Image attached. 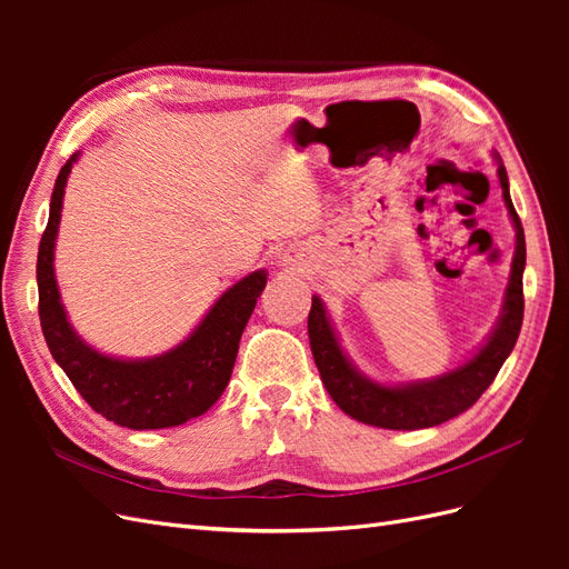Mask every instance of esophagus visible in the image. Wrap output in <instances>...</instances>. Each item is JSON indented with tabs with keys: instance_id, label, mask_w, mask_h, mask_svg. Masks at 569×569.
<instances>
[{
	"instance_id": "1",
	"label": "esophagus",
	"mask_w": 569,
	"mask_h": 569,
	"mask_svg": "<svg viewBox=\"0 0 569 569\" xmlns=\"http://www.w3.org/2000/svg\"><path fill=\"white\" fill-rule=\"evenodd\" d=\"M282 266L289 270H303L306 266V253L299 249H287L282 253Z\"/></svg>"
}]
</instances>
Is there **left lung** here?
<instances>
[{
  "mask_svg": "<svg viewBox=\"0 0 569 569\" xmlns=\"http://www.w3.org/2000/svg\"><path fill=\"white\" fill-rule=\"evenodd\" d=\"M493 159L498 166L496 173L503 189L506 209L515 228V256L501 318H498L487 341L462 366L432 377V380L401 385L375 382L351 363L347 351L341 349L332 320L325 311V303L320 301V297H313L311 313H308V339H311V351L320 380L327 393L332 396V401L353 420L382 429H425L441 425L468 410L489 389L493 377L515 349L525 316L522 272L527 249L522 222L518 213H515L510 199L506 166L498 153H493Z\"/></svg>",
  "mask_w": 569,
  "mask_h": 569,
  "instance_id": "8db88e82",
  "label": "left lung"
}]
</instances>
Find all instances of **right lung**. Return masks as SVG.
<instances>
[{
	"label": "right lung",
	"mask_w": 569,
	"mask_h": 569,
	"mask_svg": "<svg viewBox=\"0 0 569 569\" xmlns=\"http://www.w3.org/2000/svg\"><path fill=\"white\" fill-rule=\"evenodd\" d=\"M76 151L57 178L47 230L38 251L40 322L47 347L78 393L107 420L128 429L178 427L203 416L226 391L244 327L266 289L268 272L256 270L222 291L192 335L153 358H116L99 353L68 322L54 274V247L63 192Z\"/></svg>",
	"instance_id": "obj_1"
}]
</instances>
